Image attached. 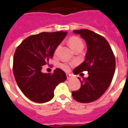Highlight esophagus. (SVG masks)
<instances>
[{
  "mask_svg": "<svg viewBox=\"0 0 128 128\" xmlns=\"http://www.w3.org/2000/svg\"><path fill=\"white\" fill-rule=\"evenodd\" d=\"M66 78H67V80H70V79L71 78L70 74H66Z\"/></svg>",
  "mask_w": 128,
  "mask_h": 128,
  "instance_id": "obj_1",
  "label": "esophagus"
}]
</instances>
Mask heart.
Segmentation results:
<instances>
[{
	"label": "heart",
	"instance_id": "1",
	"mask_svg": "<svg viewBox=\"0 0 128 128\" xmlns=\"http://www.w3.org/2000/svg\"><path fill=\"white\" fill-rule=\"evenodd\" d=\"M68 45L70 47V48L74 51L78 50V49H80V48L82 49L83 46H84L82 40L78 36L70 37L68 39ZM61 67L64 70H69V65H68V64H66V63L62 64L61 65Z\"/></svg>",
	"mask_w": 128,
	"mask_h": 128
}]
</instances>
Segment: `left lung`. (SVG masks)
<instances>
[{
  "label": "left lung",
  "instance_id": "left-lung-1",
  "mask_svg": "<svg viewBox=\"0 0 128 128\" xmlns=\"http://www.w3.org/2000/svg\"><path fill=\"white\" fill-rule=\"evenodd\" d=\"M86 44L85 60L74 70V74L88 71V77L82 79L81 88L72 92L76 100L82 103L95 101L110 85L115 70V58L110 44L103 36L88 29L74 30Z\"/></svg>",
  "mask_w": 128,
  "mask_h": 128
}]
</instances>
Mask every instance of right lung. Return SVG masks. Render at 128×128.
Returning <instances> with one entry per match:
<instances>
[{
    "mask_svg": "<svg viewBox=\"0 0 128 128\" xmlns=\"http://www.w3.org/2000/svg\"><path fill=\"white\" fill-rule=\"evenodd\" d=\"M66 32H41L30 36L16 48L13 58V74L16 82L25 96L33 102H47L54 97V91L66 80L60 68L54 73H44L42 66L52 58L58 46Z\"/></svg>",
    "mask_w": 128,
    "mask_h": 128,
    "instance_id": "right-lung-1",
    "label": "right lung"
}]
</instances>
